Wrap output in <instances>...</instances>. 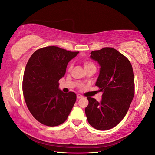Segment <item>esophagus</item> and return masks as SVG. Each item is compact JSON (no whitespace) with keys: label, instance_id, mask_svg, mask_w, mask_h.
I'll return each instance as SVG.
<instances>
[{"label":"esophagus","instance_id":"34e87169","mask_svg":"<svg viewBox=\"0 0 155 155\" xmlns=\"http://www.w3.org/2000/svg\"><path fill=\"white\" fill-rule=\"evenodd\" d=\"M81 97H83V96L81 95V94H77V98L78 99H80V98H81Z\"/></svg>","mask_w":155,"mask_h":155}]
</instances>
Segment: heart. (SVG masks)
I'll list each match as a JSON object with an SVG mask.
<instances>
[{"mask_svg": "<svg viewBox=\"0 0 155 155\" xmlns=\"http://www.w3.org/2000/svg\"><path fill=\"white\" fill-rule=\"evenodd\" d=\"M83 64H84V67H85V70H86V69H88V68H91V67H95V65L93 63H92V62H91V61H87V60L84 61ZM72 67H73L72 64V63L69 64L68 67V69L69 71H70V70H72Z\"/></svg>", "mask_w": 155, "mask_h": 155, "instance_id": "heart-1", "label": "heart"}]
</instances>
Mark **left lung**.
<instances>
[{"instance_id": "1", "label": "left lung", "mask_w": 155, "mask_h": 155, "mask_svg": "<svg viewBox=\"0 0 155 155\" xmlns=\"http://www.w3.org/2000/svg\"><path fill=\"white\" fill-rule=\"evenodd\" d=\"M100 66L96 86L103 92L100 102L88 97L87 118L94 128L106 130L118 125L127 112L134 94V79L129 59L118 50L105 47L91 51Z\"/></svg>"}]
</instances>
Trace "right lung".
I'll list each match as a JSON object with an SVG mask.
<instances>
[{"label": "right lung", "instance_id": "obj_1", "mask_svg": "<svg viewBox=\"0 0 155 155\" xmlns=\"http://www.w3.org/2000/svg\"><path fill=\"white\" fill-rule=\"evenodd\" d=\"M79 51L46 46L31 55L25 68L22 91L30 113L42 124L54 127L64 123L76 101L73 92L64 93L59 80L67 64Z\"/></svg>", "mask_w": 155, "mask_h": 155}]
</instances>
